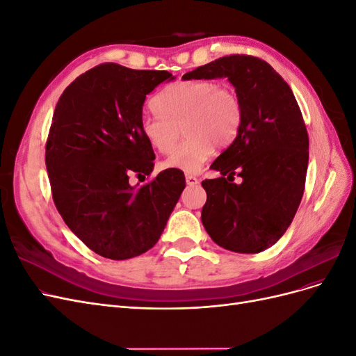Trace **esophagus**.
Instances as JSON below:
<instances>
[{
	"instance_id": "1",
	"label": "esophagus",
	"mask_w": 356,
	"mask_h": 356,
	"mask_svg": "<svg viewBox=\"0 0 356 356\" xmlns=\"http://www.w3.org/2000/svg\"><path fill=\"white\" fill-rule=\"evenodd\" d=\"M186 182H187L188 186H196V184H199V179L195 175L186 174Z\"/></svg>"
}]
</instances>
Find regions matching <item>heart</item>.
<instances>
[{
    "label": "heart",
    "mask_w": 356,
    "mask_h": 356,
    "mask_svg": "<svg viewBox=\"0 0 356 356\" xmlns=\"http://www.w3.org/2000/svg\"><path fill=\"white\" fill-rule=\"evenodd\" d=\"M154 111L144 113L139 129L159 153H169L179 136L185 139L161 163L166 169L197 170L218 148L227 147L239 132L242 104L230 88L212 80H181L168 86L153 99Z\"/></svg>",
    "instance_id": "b5f03b06"
}]
</instances>
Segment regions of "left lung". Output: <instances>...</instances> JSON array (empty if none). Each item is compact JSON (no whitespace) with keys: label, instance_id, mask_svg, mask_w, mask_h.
<instances>
[{"label":"left lung","instance_id":"obj_1","mask_svg":"<svg viewBox=\"0 0 356 356\" xmlns=\"http://www.w3.org/2000/svg\"><path fill=\"white\" fill-rule=\"evenodd\" d=\"M222 77L239 96L242 123L234 141L211 165L220 177L202 181L208 196L202 222L224 250L257 254L282 238L298 209L309 136L293 90L263 59L230 55L182 75L184 80Z\"/></svg>","mask_w":356,"mask_h":356}]
</instances>
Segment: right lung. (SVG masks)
I'll return each instance as SVG.
<instances>
[{"label": "right lung", "mask_w": 356, "mask_h": 356, "mask_svg": "<svg viewBox=\"0 0 356 356\" xmlns=\"http://www.w3.org/2000/svg\"><path fill=\"white\" fill-rule=\"evenodd\" d=\"M174 79L168 71L101 63L56 104L46 144L53 202L70 230L110 260L152 250L186 187L179 169L139 187L129 182L154 168L153 147L139 129L145 96Z\"/></svg>", "instance_id": "add662e5"}]
</instances>
